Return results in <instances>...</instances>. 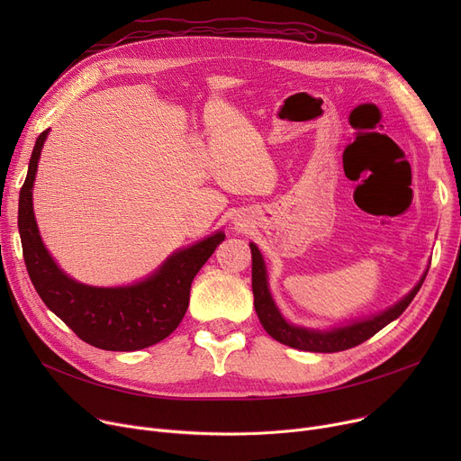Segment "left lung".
Returning <instances> with one entry per match:
<instances>
[{"label":"left lung","instance_id":"1","mask_svg":"<svg viewBox=\"0 0 461 461\" xmlns=\"http://www.w3.org/2000/svg\"><path fill=\"white\" fill-rule=\"evenodd\" d=\"M250 250H252L254 308H256V313L259 318V323L263 325L265 330L269 332V336L275 338L276 342L289 346V348H295V349H303V351H313V353H336V351L351 349L362 342H366L368 338H372L375 332H379L384 325H389L391 321H394L396 318L402 316L403 310L419 294V289L426 278V275H424L422 280L413 287V292L405 295L393 308L379 313V316L351 323L348 327L332 329V330H310V329L289 325L280 316V312L275 306V301L269 294L267 273H265L263 258L254 243H250Z\"/></svg>","mask_w":461,"mask_h":461}]
</instances>
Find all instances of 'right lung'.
<instances>
[{
    "label": "right lung",
    "mask_w": 461,
    "mask_h": 461,
    "mask_svg": "<svg viewBox=\"0 0 461 461\" xmlns=\"http://www.w3.org/2000/svg\"><path fill=\"white\" fill-rule=\"evenodd\" d=\"M48 131L41 132L20 190L18 230L23 261L42 303L72 329L80 340L106 351H138L172 334L188 308L190 284L224 231L176 252L149 278L129 287H91L68 278L46 252L32 203L37 162Z\"/></svg>",
    "instance_id": "1"
}]
</instances>
